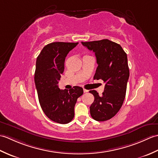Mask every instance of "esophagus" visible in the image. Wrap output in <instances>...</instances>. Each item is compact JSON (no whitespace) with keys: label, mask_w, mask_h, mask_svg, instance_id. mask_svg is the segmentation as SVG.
<instances>
[{"label":"esophagus","mask_w":158,"mask_h":158,"mask_svg":"<svg viewBox=\"0 0 158 158\" xmlns=\"http://www.w3.org/2000/svg\"><path fill=\"white\" fill-rule=\"evenodd\" d=\"M89 91L88 89H83V92L84 93H86V92H88Z\"/></svg>","instance_id":"obj_1"}]
</instances>
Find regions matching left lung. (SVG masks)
<instances>
[{"instance_id": "left-lung-1", "label": "left lung", "mask_w": 158, "mask_h": 158, "mask_svg": "<svg viewBox=\"0 0 158 158\" xmlns=\"http://www.w3.org/2000/svg\"><path fill=\"white\" fill-rule=\"evenodd\" d=\"M81 43L95 53L98 67L94 79L105 83L101 96L96 90L89 91L94 96L90 115L98 122L109 120L119 111L126 97L130 76L127 54L120 45L108 39Z\"/></svg>"}]
</instances>
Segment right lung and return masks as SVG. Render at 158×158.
I'll use <instances>...</instances> for the list:
<instances>
[{"instance_id":"right-lung-1","label":"right lung","mask_w":158,"mask_h":158,"mask_svg":"<svg viewBox=\"0 0 158 158\" xmlns=\"http://www.w3.org/2000/svg\"><path fill=\"white\" fill-rule=\"evenodd\" d=\"M78 43H49L43 48L36 59L35 83L40 105L49 119L58 123L71 122L77 98L83 94L81 87L62 90L58 85L64 70L65 58Z\"/></svg>"}]
</instances>
